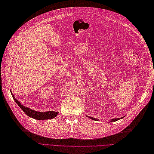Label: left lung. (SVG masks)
<instances>
[{"label": "left lung", "mask_w": 154, "mask_h": 154, "mask_svg": "<svg viewBox=\"0 0 154 154\" xmlns=\"http://www.w3.org/2000/svg\"><path fill=\"white\" fill-rule=\"evenodd\" d=\"M88 118H89L90 119H92V120H98L99 119H94V118H93V117H91V116H87ZM123 117H121V118H118V119H111L110 120V121L109 122H115V121H117V120H120V119H122Z\"/></svg>", "instance_id": "left-lung-1"}]
</instances>
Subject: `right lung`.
<instances>
[{
    "instance_id": "1",
    "label": "right lung",
    "mask_w": 154,
    "mask_h": 154,
    "mask_svg": "<svg viewBox=\"0 0 154 154\" xmlns=\"http://www.w3.org/2000/svg\"><path fill=\"white\" fill-rule=\"evenodd\" d=\"M12 93V92H11ZM12 96L14 99V101L16 103V104L20 106V108L24 111V113L28 115L29 117H31L32 119H34L35 120H48V119H52L56 116L58 114V112H55V111H47V112H39V111H36L34 110H32L30 108H28L27 106H25L24 105L19 102V101L16 99V98L14 97V94L12 93Z\"/></svg>"
}]
</instances>
